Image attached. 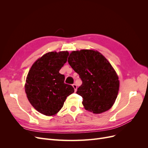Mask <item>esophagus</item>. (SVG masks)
<instances>
[{
  "mask_svg": "<svg viewBox=\"0 0 148 148\" xmlns=\"http://www.w3.org/2000/svg\"><path fill=\"white\" fill-rule=\"evenodd\" d=\"M73 87L74 89H75V91H77V84H73Z\"/></svg>",
  "mask_w": 148,
  "mask_h": 148,
  "instance_id": "1",
  "label": "esophagus"
}]
</instances>
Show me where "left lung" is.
Masks as SVG:
<instances>
[{
  "label": "left lung",
  "mask_w": 148,
  "mask_h": 148,
  "mask_svg": "<svg viewBox=\"0 0 148 148\" xmlns=\"http://www.w3.org/2000/svg\"><path fill=\"white\" fill-rule=\"evenodd\" d=\"M68 62L82 81L77 94L83 97L85 109L94 114L110 109L117 99L119 80L105 57L97 51L83 49L70 53Z\"/></svg>",
  "instance_id": "1"
}]
</instances>
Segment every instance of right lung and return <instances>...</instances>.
I'll return each instance as SVG.
<instances>
[{
    "label": "right lung",
    "instance_id": "1",
    "mask_svg": "<svg viewBox=\"0 0 148 148\" xmlns=\"http://www.w3.org/2000/svg\"><path fill=\"white\" fill-rule=\"evenodd\" d=\"M67 51L50 52L36 61L26 79L25 92L34 108L47 116L56 114L67 96L74 92L71 85L64 83L59 71L66 63Z\"/></svg>",
    "mask_w": 148,
    "mask_h": 148
}]
</instances>
